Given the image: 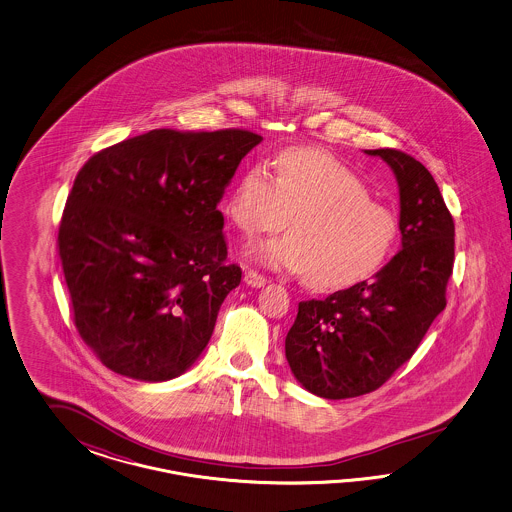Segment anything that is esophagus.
Returning <instances> with one entry per match:
<instances>
[{
    "label": "esophagus",
    "instance_id": "obj_1",
    "mask_svg": "<svg viewBox=\"0 0 512 512\" xmlns=\"http://www.w3.org/2000/svg\"><path fill=\"white\" fill-rule=\"evenodd\" d=\"M244 281L248 283L249 287H255V289H261L266 285V279L261 276V274H257V272H253V270H248L246 272V276H244Z\"/></svg>",
    "mask_w": 512,
    "mask_h": 512
}]
</instances>
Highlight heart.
I'll return each mask as SVG.
<instances>
[{
  "label": "heart",
  "mask_w": 512,
  "mask_h": 512,
  "mask_svg": "<svg viewBox=\"0 0 512 512\" xmlns=\"http://www.w3.org/2000/svg\"><path fill=\"white\" fill-rule=\"evenodd\" d=\"M276 174L259 161L234 184L225 212L253 238L276 231L289 216V234L249 251L257 263L308 274L317 289H341L372 276L398 236L394 214L336 157L293 148L276 157Z\"/></svg>",
  "instance_id": "heart-1"
}]
</instances>
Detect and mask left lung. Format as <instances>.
<instances>
[{
  "instance_id": "8db88e82",
  "label": "left lung",
  "mask_w": 512,
  "mask_h": 512,
  "mask_svg": "<svg viewBox=\"0 0 512 512\" xmlns=\"http://www.w3.org/2000/svg\"><path fill=\"white\" fill-rule=\"evenodd\" d=\"M364 154L394 172L402 249L372 279L298 304L285 357L296 381L326 400L368 394L413 357L447 306L454 263V221L434 176L398 150Z\"/></svg>"
}]
</instances>
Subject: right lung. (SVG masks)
Here are the masks:
<instances>
[{"label": "right lung", "instance_id": "add662e5", "mask_svg": "<svg viewBox=\"0 0 512 512\" xmlns=\"http://www.w3.org/2000/svg\"><path fill=\"white\" fill-rule=\"evenodd\" d=\"M261 140L242 129H154L78 172L58 246L75 325L112 372L161 383L201 357L242 279L225 264L217 204Z\"/></svg>", "mask_w": 512, "mask_h": 512}]
</instances>
